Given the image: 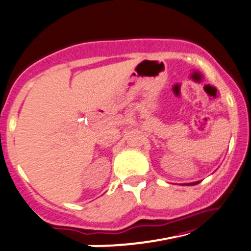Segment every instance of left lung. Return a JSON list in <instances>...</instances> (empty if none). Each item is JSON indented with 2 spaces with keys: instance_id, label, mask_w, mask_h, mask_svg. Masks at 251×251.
Instances as JSON below:
<instances>
[{
  "instance_id": "8db88e82",
  "label": "left lung",
  "mask_w": 251,
  "mask_h": 251,
  "mask_svg": "<svg viewBox=\"0 0 251 251\" xmlns=\"http://www.w3.org/2000/svg\"><path fill=\"white\" fill-rule=\"evenodd\" d=\"M198 183H200V181H195V182H191V183H185V185L193 186V185H198Z\"/></svg>"
}]
</instances>
